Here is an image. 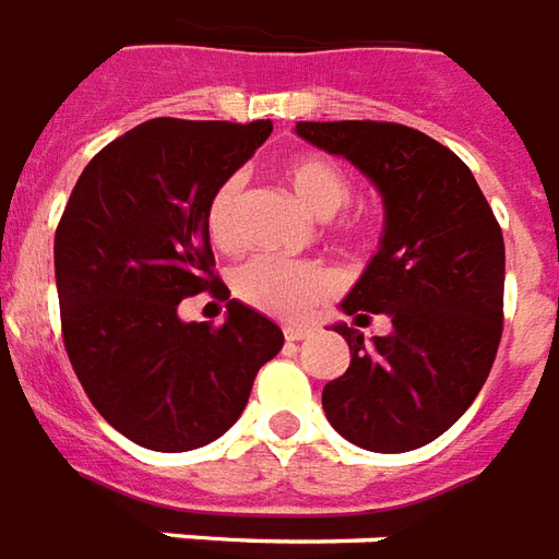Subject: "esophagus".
<instances>
[{
  "label": "esophagus",
  "instance_id": "esophagus-1",
  "mask_svg": "<svg viewBox=\"0 0 559 559\" xmlns=\"http://www.w3.org/2000/svg\"><path fill=\"white\" fill-rule=\"evenodd\" d=\"M307 336H309L307 328H285V340L288 342H300V340H307Z\"/></svg>",
  "mask_w": 559,
  "mask_h": 559
}]
</instances>
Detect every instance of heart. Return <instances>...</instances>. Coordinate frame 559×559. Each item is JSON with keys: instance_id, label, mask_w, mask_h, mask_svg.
<instances>
[{"instance_id": "b5f03b06", "label": "heart", "mask_w": 559, "mask_h": 559, "mask_svg": "<svg viewBox=\"0 0 559 559\" xmlns=\"http://www.w3.org/2000/svg\"><path fill=\"white\" fill-rule=\"evenodd\" d=\"M283 178L316 217H333L352 202V175L342 169V163L321 151L292 154L283 163ZM240 195H243V178L229 175L207 199L205 229L211 243L219 250H235L240 243ZM372 223L369 211H342L336 229L342 235H364L366 229H372ZM231 288L238 300L271 319L300 321L340 292V276L321 262H288V259L255 255L235 271Z\"/></svg>"}]
</instances>
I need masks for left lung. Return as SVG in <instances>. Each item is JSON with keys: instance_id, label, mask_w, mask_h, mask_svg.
Returning a JSON list of instances; mask_svg holds the SVG:
<instances>
[{"instance_id": "left-lung-1", "label": "left lung", "mask_w": 559, "mask_h": 559, "mask_svg": "<svg viewBox=\"0 0 559 559\" xmlns=\"http://www.w3.org/2000/svg\"><path fill=\"white\" fill-rule=\"evenodd\" d=\"M384 195L381 250L345 297L357 319L386 312L390 336L340 324L348 372L321 405L345 441L408 452L450 429L486 384L503 333V231L459 154L396 121H297Z\"/></svg>"}]
</instances>
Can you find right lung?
<instances>
[{
	"mask_svg": "<svg viewBox=\"0 0 559 559\" xmlns=\"http://www.w3.org/2000/svg\"><path fill=\"white\" fill-rule=\"evenodd\" d=\"M271 121L151 118L85 166L56 229L64 352L97 414L145 450L217 441L247 408L283 330L230 300L214 329L185 325L177 304L214 274L211 193L271 136Z\"/></svg>",
	"mask_w": 559,
	"mask_h": 559,
	"instance_id": "obj_1",
	"label": "right lung"
}]
</instances>
